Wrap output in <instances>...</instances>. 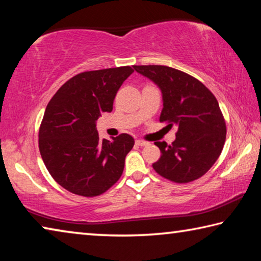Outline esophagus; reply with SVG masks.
<instances>
[{"mask_svg": "<svg viewBox=\"0 0 261 261\" xmlns=\"http://www.w3.org/2000/svg\"><path fill=\"white\" fill-rule=\"evenodd\" d=\"M136 144L138 145V146H147V145H148L147 141H145V140H140V139L136 140Z\"/></svg>", "mask_w": 261, "mask_h": 261, "instance_id": "obj_1", "label": "esophagus"}]
</instances>
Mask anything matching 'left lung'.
I'll list each match as a JSON object with an SVG mask.
<instances>
[{"instance_id":"1","label":"left lung","mask_w":261,"mask_h":261,"mask_svg":"<svg viewBox=\"0 0 261 261\" xmlns=\"http://www.w3.org/2000/svg\"><path fill=\"white\" fill-rule=\"evenodd\" d=\"M134 69L160 88V122L177 127L171 145L154 143L161 151L154 170L176 183L201 177L218 160L226 140V122L218 100L201 82L179 70L165 65H134Z\"/></svg>"}]
</instances>
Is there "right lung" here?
<instances>
[{"mask_svg":"<svg viewBox=\"0 0 261 261\" xmlns=\"http://www.w3.org/2000/svg\"><path fill=\"white\" fill-rule=\"evenodd\" d=\"M132 72L130 67L82 72L63 84L47 105L39 149L51 177L68 191L99 196L122 176L135 140L127 134L101 140L96 121L112 112L117 91Z\"/></svg>","mask_w":261,"mask_h":261,"instance_id":"obj_1","label":"right lung"}]
</instances>
